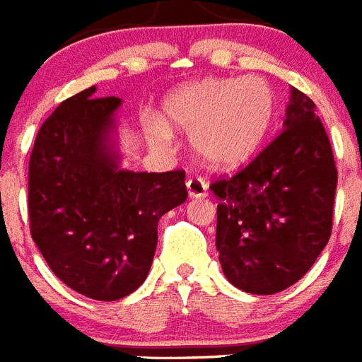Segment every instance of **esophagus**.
<instances>
[{
  "instance_id": "esophagus-1",
  "label": "esophagus",
  "mask_w": 362,
  "mask_h": 362,
  "mask_svg": "<svg viewBox=\"0 0 362 362\" xmlns=\"http://www.w3.org/2000/svg\"><path fill=\"white\" fill-rule=\"evenodd\" d=\"M187 185V193L191 199H204L207 197V184L202 177H193L185 182Z\"/></svg>"
}]
</instances>
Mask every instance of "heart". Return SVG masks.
I'll use <instances>...</instances> for the list:
<instances>
[{"label": "heart", "instance_id": "1", "mask_svg": "<svg viewBox=\"0 0 362 362\" xmlns=\"http://www.w3.org/2000/svg\"><path fill=\"white\" fill-rule=\"evenodd\" d=\"M276 111L266 78H204L163 100V120L151 122L156 142H171V129L191 134V147L211 168L246 162L264 142Z\"/></svg>", "mask_w": 362, "mask_h": 362}]
</instances>
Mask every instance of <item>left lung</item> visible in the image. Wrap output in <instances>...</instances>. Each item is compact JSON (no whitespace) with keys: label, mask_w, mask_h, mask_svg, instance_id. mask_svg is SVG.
I'll return each instance as SVG.
<instances>
[{"label":"left lung","mask_w":362,"mask_h":362,"mask_svg":"<svg viewBox=\"0 0 362 362\" xmlns=\"http://www.w3.org/2000/svg\"><path fill=\"white\" fill-rule=\"evenodd\" d=\"M337 168L315 103L291 87L284 129L246 168L213 182L224 275L272 295L306 275L332 235Z\"/></svg>","instance_id":"left-lung-1"}]
</instances>
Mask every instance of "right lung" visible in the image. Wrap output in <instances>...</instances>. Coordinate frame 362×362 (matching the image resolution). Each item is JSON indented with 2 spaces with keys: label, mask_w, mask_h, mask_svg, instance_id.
Instances as JSON below:
<instances>
[{
  "label": "right lung",
  "mask_w": 362,
  "mask_h": 362,
  "mask_svg": "<svg viewBox=\"0 0 362 362\" xmlns=\"http://www.w3.org/2000/svg\"><path fill=\"white\" fill-rule=\"evenodd\" d=\"M96 87L56 107L29 162L30 235L49 268L71 290L118 300L146 281L158 220L187 199L185 171L118 168L109 142L120 98Z\"/></svg>",
  "instance_id": "obj_1"
}]
</instances>
